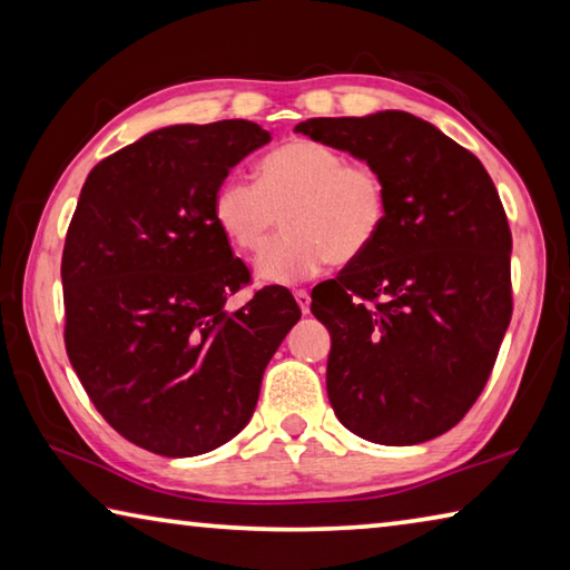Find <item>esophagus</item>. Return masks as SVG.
Instances as JSON below:
<instances>
[{
	"label": "esophagus",
	"instance_id": "obj_1",
	"mask_svg": "<svg viewBox=\"0 0 570 570\" xmlns=\"http://www.w3.org/2000/svg\"><path fill=\"white\" fill-rule=\"evenodd\" d=\"M294 298H296L298 308H302L304 314H308V306H312V294H308L306 288H296V292H294Z\"/></svg>",
	"mask_w": 570,
	"mask_h": 570
}]
</instances>
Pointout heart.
Here are the masks:
<instances>
[{
    "label": "heart",
    "mask_w": 570,
    "mask_h": 570,
    "mask_svg": "<svg viewBox=\"0 0 570 570\" xmlns=\"http://www.w3.org/2000/svg\"><path fill=\"white\" fill-rule=\"evenodd\" d=\"M285 210L288 232L256 262L262 282L294 284L334 264H352L370 250L387 224V180L364 160H346L324 142L294 138L258 163V183L220 180L214 218L240 254H258Z\"/></svg>",
    "instance_id": "heart-1"
}]
</instances>
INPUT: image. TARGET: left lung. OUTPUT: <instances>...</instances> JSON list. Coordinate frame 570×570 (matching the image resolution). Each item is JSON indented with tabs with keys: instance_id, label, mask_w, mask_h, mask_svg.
I'll use <instances>...</instances> for the list:
<instances>
[{
	"instance_id": "obj_1",
	"label": "left lung",
	"mask_w": 570,
	"mask_h": 570,
	"mask_svg": "<svg viewBox=\"0 0 570 570\" xmlns=\"http://www.w3.org/2000/svg\"><path fill=\"white\" fill-rule=\"evenodd\" d=\"M296 132L372 163L390 190L377 244L312 294L332 334V407L370 442H428L475 404L510 324L505 208L482 163L410 112L308 118Z\"/></svg>"
}]
</instances>
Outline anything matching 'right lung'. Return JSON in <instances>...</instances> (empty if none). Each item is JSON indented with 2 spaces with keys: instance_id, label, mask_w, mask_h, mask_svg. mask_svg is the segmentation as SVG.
Returning a JSON list of instances; mask_svg holds the SVG:
<instances>
[{
  "instance_id": "right-lung-1",
  "label": "right lung",
  "mask_w": 570,
  "mask_h": 570,
  "mask_svg": "<svg viewBox=\"0 0 570 570\" xmlns=\"http://www.w3.org/2000/svg\"><path fill=\"white\" fill-rule=\"evenodd\" d=\"M272 140L262 125H173L90 170L62 250L65 346L115 432L166 458L216 450L246 428L268 360L302 308L250 284L214 218L220 180Z\"/></svg>"
}]
</instances>
